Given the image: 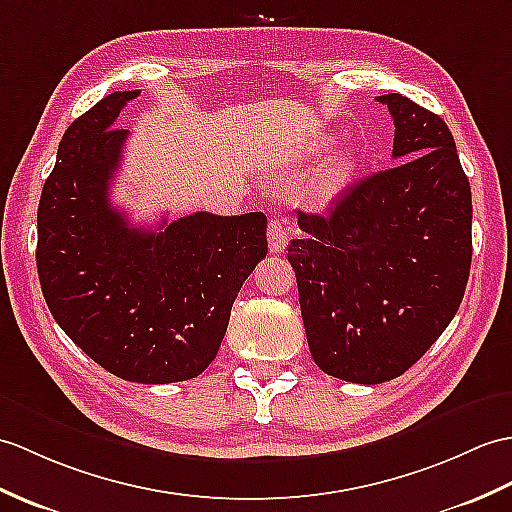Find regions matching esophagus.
Segmentation results:
<instances>
[{"label":"esophagus","instance_id":"34e87169","mask_svg":"<svg viewBox=\"0 0 512 512\" xmlns=\"http://www.w3.org/2000/svg\"><path fill=\"white\" fill-rule=\"evenodd\" d=\"M290 242V227L279 218H272L268 222V246L272 253H283L285 246Z\"/></svg>","mask_w":512,"mask_h":512}]
</instances>
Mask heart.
I'll return each mask as SVG.
<instances>
[{
	"label": "heart",
	"instance_id": "b5f03b06",
	"mask_svg": "<svg viewBox=\"0 0 512 512\" xmlns=\"http://www.w3.org/2000/svg\"><path fill=\"white\" fill-rule=\"evenodd\" d=\"M351 172H353V161L349 157H342V159L334 161V165H331L327 176H325L327 189H336V187L347 183Z\"/></svg>",
	"mask_w": 512,
	"mask_h": 512
}]
</instances>
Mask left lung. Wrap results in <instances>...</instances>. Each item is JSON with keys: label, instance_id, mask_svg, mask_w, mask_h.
Returning a JSON list of instances; mask_svg holds the SVG:
<instances>
[{"label": "left lung", "instance_id": "8db88e82", "mask_svg": "<svg viewBox=\"0 0 512 512\" xmlns=\"http://www.w3.org/2000/svg\"><path fill=\"white\" fill-rule=\"evenodd\" d=\"M395 122L388 170L299 213L288 246L314 362L327 375L382 384L443 334L471 268V187L447 124L401 93L379 95Z\"/></svg>", "mask_w": 512, "mask_h": 512}]
</instances>
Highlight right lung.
Segmentation results:
<instances>
[{
  "label": "right lung",
  "mask_w": 512,
  "mask_h": 512,
  "mask_svg": "<svg viewBox=\"0 0 512 512\" xmlns=\"http://www.w3.org/2000/svg\"><path fill=\"white\" fill-rule=\"evenodd\" d=\"M137 91H115L69 124L41 192L39 281L54 320L106 371L137 384L200 375L218 355L242 283L268 253L266 216L192 213L157 231L111 205Z\"/></svg>",
  "instance_id": "right-lung-1"
}]
</instances>
